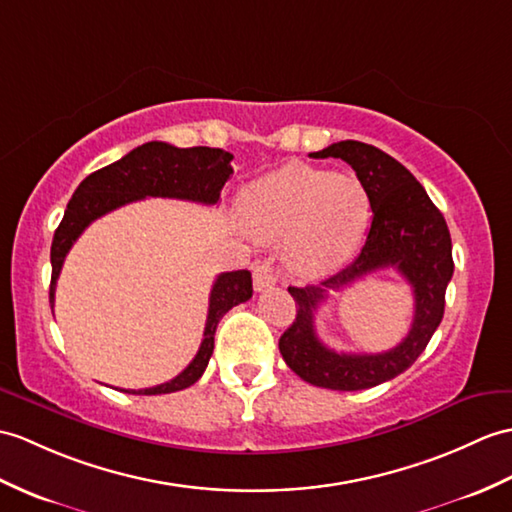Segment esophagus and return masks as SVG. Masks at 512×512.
<instances>
[{
  "label": "esophagus",
  "mask_w": 512,
  "mask_h": 512,
  "mask_svg": "<svg viewBox=\"0 0 512 512\" xmlns=\"http://www.w3.org/2000/svg\"><path fill=\"white\" fill-rule=\"evenodd\" d=\"M277 283V272L270 261H257L253 266V285L257 292H264Z\"/></svg>",
  "instance_id": "34e87169"
}]
</instances>
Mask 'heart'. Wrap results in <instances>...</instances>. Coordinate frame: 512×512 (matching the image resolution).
<instances>
[{"label":"heart","instance_id":"obj_1","mask_svg":"<svg viewBox=\"0 0 512 512\" xmlns=\"http://www.w3.org/2000/svg\"><path fill=\"white\" fill-rule=\"evenodd\" d=\"M240 216L255 240H288L290 268L316 279L331 275L355 253L371 205L358 176L290 163L244 189Z\"/></svg>","mask_w":512,"mask_h":512}]
</instances>
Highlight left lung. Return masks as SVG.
I'll return each instance as SVG.
<instances>
[{
  "instance_id": "8db88e82",
  "label": "left lung",
  "mask_w": 512,
  "mask_h": 512,
  "mask_svg": "<svg viewBox=\"0 0 512 512\" xmlns=\"http://www.w3.org/2000/svg\"><path fill=\"white\" fill-rule=\"evenodd\" d=\"M310 157H334L351 165L366 187L373 222L353 264L320 285L288 288L299 307L296 320L279 338V351L285 364L312 386L373 388L410 368L441 325L445 290L454 275L449 229L417 178L379 148L347 139ZM384 267H395L413 285L415 318L409 336L384 354H336L325 348L315 336L313 314L326 292Z\"/></svg>"
}]
</instances>
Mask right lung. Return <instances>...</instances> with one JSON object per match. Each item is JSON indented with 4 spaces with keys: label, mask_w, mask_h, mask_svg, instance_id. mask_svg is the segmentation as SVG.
Here are the masks:
<instances>
[{
    "label": "right lung",
    "mask_w": 512,
    "mask_h": 512,
    "mask_svg": "<svg viewBox=\"0 0 512 512\" xmlns=\"http://www.w3.org/2000/svg\"><path fill=\"white\" fill-rule=\"evenodd\" d=\"M231 152L220 148H176L163 141H148V144L130 150L126 157L115 161L106 168L89 174L85 181L67 202L65 216L58 224L52 240V283H50V305L54 307L56 279L61 275L63 261L69 248L80 237L93 220L128 202L141 200L146 196L178 198L202 202V205H216L224 183L233 174ZM253 296V279L248 270L222 272L216 279L209 294V314L202 334L200 349L196 358L189 362L183 373L174 379L152 388L124 390L133 395H168L196 384L205 373L213 353V336L220 318L231 307L248 301Z\"/></svg>",
    "instance_id": "add662e5"
}]
</instances>
